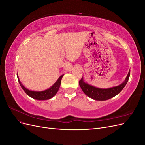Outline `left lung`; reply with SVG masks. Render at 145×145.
I'll return each instance as SVG.
<instances>
[{"label":"left lung","instance_id":"obj_1","mask_svg":"<svg viewBox=\"0 0 145 145\" xmlns=\"http://www.w3.org/2000/svg\"><path fill=\"white\" fill-rule=\"evenodd\" d=\"M130 76V71H129L125 81L120 85L114 86L110 88L103 89L99 88L92 85L88 84L84 82L83 77L79 81V85L82 91L89 97L96 100H106L114 97L118 94H119L121 91L124 88V87L128 82Z\"/></svg>","mask_w":145,"mask_h":145}]
</instances>
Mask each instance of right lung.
Listing matches in <instances>:
<instances>
[{
    "instance_id": "obj_1",
    "label": "right lung",
    "mask_w": 145,
    "mask_h": 145,
    "mask_svg": "<svg viewBox=\"0 0 145 145\" xmlns=\"http://www.w3.org/2000/svg\"><path fill=\"white\" fill-rule=\"evenodd\" d=\"M63 75L61 76L58 78V80L52 86H51L50 88H48V89L43 91H33L29 90L27 88H26L22 85V83L20 82L19 77H17V78H18V81L19 82L20 86L22 87V88L23 89V90L25 92L26 94H27L28 95H29V97H32L36 100H45L50 99L52 97H54V96L56 94V93H57L61 84V80H62V78L63 77Z\"/></svg>"
}]
</instances>
